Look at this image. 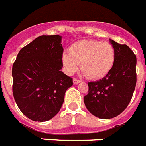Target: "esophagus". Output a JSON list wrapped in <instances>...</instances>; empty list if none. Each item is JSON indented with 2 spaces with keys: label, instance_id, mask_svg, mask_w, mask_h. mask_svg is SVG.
I'll return each instance as SVG.
<instances>
[{
  "label": "esophagus",
  "instance_id": "esophagus-1",
  "mask_svg": "<svg viewBox=\"0 0 146 146\" xmlns=\"http://www.w3.org/2000/svg\"><path fill=\"white\" fill-rule=\"evenodd\" d=\"M73 83H74V84H78V83H79L80 82H81V80L76 79V78H73Z\"/></svg>",
  "mask_w": 146,
  "mask_h": 146
}]
</instances>
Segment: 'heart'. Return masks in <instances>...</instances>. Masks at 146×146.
Here are the masks:
<instances>
[{"label":"heart","mask_w":146,"mask_h":146,"mask_svg":"<svg viewBox=\"0 0 146 146\" xmlns=\"http://www.w3.org/2000/svg\"><path fill=\"white\" fill-rule=\"evenodd\" d=\"M115 52L107 42L85 40L73 43L68 52L63 53L61 61L67 73L75 72L80 63L82 71L88 78L98 79L110 73L114 65Z\"/></svg>","instance_id":"1"}]
</instances>
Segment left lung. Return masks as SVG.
Wrapping results in <instances>:
<instances>
[{
  "label": "left lung",
  "mask_w": 146,
  "mask_h": 146,
  "mask_svg": "<svg viewBox=\"0 0 146 146\" xmlns=\"http://www.w3.org/2000/svg\"><path fill=\"white\" fill-rule=\"evenodd\" d=\"M115 60L110 72L103 79L88 82L84 98L87 110L102 119L115 118L127 108L137 83V57L127 45L110 40Z\"/></svg>",
  "instance_id": "obj_1"
}]
</instances>
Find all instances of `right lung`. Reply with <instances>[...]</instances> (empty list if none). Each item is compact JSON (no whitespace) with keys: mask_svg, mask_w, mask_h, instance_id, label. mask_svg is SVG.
Instances as JSON below:
<instances>
[{"mask_svg":"<svg viewBox=\"0 0 146 146\" xmlns=\"http://www.w3.org/2000/svg\"><path fill=\"white\" fill-rule=\"evenodd\" d=\"M61 36L42 35L19 51L13 65V93L21 112L34 121L61 110L73 79L63 73Z\"/></svg>","mask_w":146,"mask_h":146,"instance_id":"add662e5","label":"right lung"}]
</instances>
